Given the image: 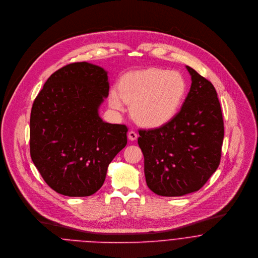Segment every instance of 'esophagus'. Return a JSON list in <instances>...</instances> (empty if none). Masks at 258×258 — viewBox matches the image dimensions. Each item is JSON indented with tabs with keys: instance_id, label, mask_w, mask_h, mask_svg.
Instances as JSON below:
<instances>
[{
	"instance_id": "1",
	"label": "esophagus",
	"mask_w": 258,
	"mask_h": 258,
	"mask_svg": "<svg viewBox=\"0 0 258 258\" xmlns=\"http://www.w3.org/2000/svg\"><path fill=\"white\" fill-rule=\"evenodd\" d=\"M137 137H138V135H137V133H136L135 131H133V130L129 131V133H128V138H129V140L134 141V140L137 139Z\"/></svg>"
}]
</instances>
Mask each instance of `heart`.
<instances>
[{
    "label": "heart",
    "instance_id": "obj_1",
    "mask_svg": "<svg viewBox=\"0 0 258 258\" xmlns=\"http://www.w3.org/2000/svg\"><path fill=\"white\" fill-rule=\"evenodd\" d=\"M187 92L185 78L176 71L147 69L125 75L114 88L109 103L116 110L131 105L134 120L145 127H160L176 116Z\"/></svg>",
    "mask_w": 258,
    "mask_h": 258
}]
</instances>
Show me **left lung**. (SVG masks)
Wrapping results in <instances>:
<instances>
[{"label":"left lung","instance_id":"obj_1","mask_svg":"<svg viewBox=\"0 0 258 258\" xmlns=\"http://www.w3.org/2000/svg\"><path fill=\"white\" fill-rule=\"evenodd\" d=\"M181 110L167 124L139 130L147 186L161 196H182L199 190L221 159L224 123L217 93L194 69Z\"/></svg>","mask_w":258,"mask_h":258}]
</instances>
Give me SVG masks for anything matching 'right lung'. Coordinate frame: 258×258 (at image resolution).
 <instances>
[{
	"label": "right lung",
	"mask_w": 258,
	"mask_h": 258,
	"mask_svg": "<svg viewBox=\"0 0 258 258\" xmlns=\"http://www.w3.org/2000/svg\"><path fill=\"white\" fill-rule=\"evenodd\" d=\"M107 73L86 62L54 72L34 100L30 154L45 182L65 196L83 197L103 185L107 168L126 146L128 128L103 122Z\"/></svg>",
	"instance_id": "right-lung-1"
}]
</instances>
